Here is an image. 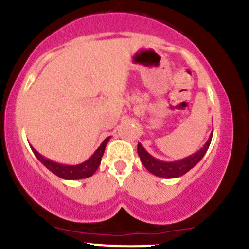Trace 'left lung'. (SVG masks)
<instances>
[{"label":"left lung","instance_id":"8db88e82","mask_svg":"<svg viewBox=\"0 0 249 249\" xmlns=\"http://www.w3.org/2000/svg\"><path fill=\"white\" fill-rule=\"evenodd\" d=\"M213 131L210 133V137L206 141L205 144L203 145V148H200L199 150L196 151L192 155L187 156V158L185 159L178 160V161L167 162L155 159L145 150L144 146L141 144V143H138L137 146L138 155H140V159L141 161H142L143 166H144L151 174L160 178H166V179H174V178H179L181 177V175L186 174L188 171H191V169L203 159V156L205 155L209 146H210L211 140H213Z\"/></svg>","mask_w":249,"mask_h":249}]
</instances>
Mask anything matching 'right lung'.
Returning a JSON list of instances; mask_svg holds the SVG:
<instances>
[{
	"instance_id": "obj_1",
	"label": "right lung",
	"mask_w": 249,
	"mask_h": 249,
	"mask_svg": "<svg viewBox=\"0 0 249 249\" xmlns=\"http://www.w3.org/2000/svg\"><path fill=\"white\" fill-rule=\"evenodd\" d=\"M109 138L111 137H107L106 140L101 143V145L96 149L95 153H94L87 161L78 164H72V166L71 164H62L58 163V162L52 161V160L50 159H46L45 156L39 154L32 145H31V149H32V151L35 153L36 159H38L50 172L56 174L57 177L65 180H80L91 177V175L96 172V169L99 168V166H100L101 163V158H103L104 155L105 148H106V144L109 141Z\"/></svg>"
}]
</instances>
